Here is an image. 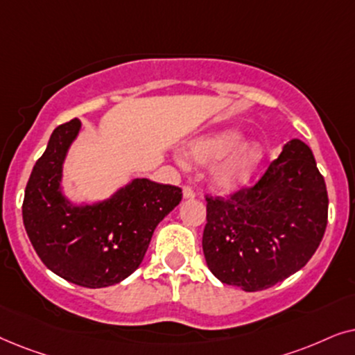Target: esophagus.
<instances>
[{"instance_id":"34e87169","label":"esophagus","mask_w":355,"mask_h":355,"mask_svg":"<svg viewBox=\"0 0 355 355\" xmlns=\"http://www.w3.org/2000/svg\"><path fill=\"white\" fill-rule=\"evenodd\" d=\"M183 198H185V200H191V198H195V190H193L191 187H183Z\"/></svg>"}]
</instances>
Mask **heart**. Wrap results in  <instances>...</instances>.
Listing matches in <instances>:
<instances>
[{
  "label": "heart",
  "instance_id": "1",
  "mask_svg": "<svg viewBox=\"0 0 355 355\" xmlns=\"http://www.w3.org/2000/svg\"><path fill=\"white\" fill-rule=\"evenodd\" d=\"M187 159L201 167H211V182L220 191H235L252 180L266 159V149L257 139L245 141L239 128L212 131L191 139Z\"/></svg>",
  "mask_w": 355,
  "mask_h": 355
}]
</instances>
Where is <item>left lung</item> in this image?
Here are the masks:
<instances>
[{
    "label": "left lung",
    "mask_w": 355,
    "mask_h": 355,
    "mask_svg": "<svg viewBox=\"0 0 355 355\" xmlns=\"http://www.w3.org/2000/svg\"><path fill=\"white\" fill-rule=\"evenodd\" d=\"M202 252L220 282L268 289L309 263L328 224V191L313 153L291 139L252 188L206 196Z\"/></svg>",
    "instance_id": "obj_1"
}]
</instances>
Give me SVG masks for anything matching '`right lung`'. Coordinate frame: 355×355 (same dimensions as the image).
<instances>
[{
    "label": "right lung",
    "mask_w": 355,
    "mask_h": 355,
    "mask_svg": "<svg viewBox=\"0 0 355 355\" xmlns=\"http://www.w3.org/2000/svg\"><path fill=\"white\" fill-rule=\"evenodd\" d=\"M81 131L78 118L55 128L27 182L22 219L32 247L50 271L73 284H118L139 268L154 229L178 206L182 190L135 178L110 198L74 205L64 196L63 164Z\"/></svg>",
    "instance_id": "add662e5"
}]
</instances>
